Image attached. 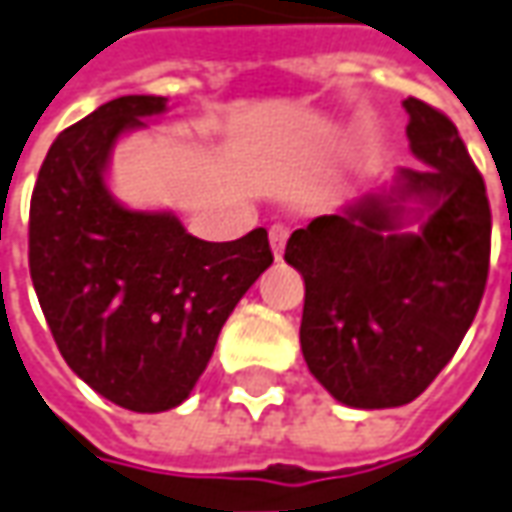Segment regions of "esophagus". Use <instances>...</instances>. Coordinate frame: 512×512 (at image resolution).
<instances>
[{
  "mask_svg": "<svg viewBox=\"0 0 512 512\" xmlns=\"http://www.w3.org/2000/svg\"><path fill=\"white\" fill-rule=\"evenodd\" d=\"M287 236H290V228L287 225H273L270 228V248H273V256H276V262L281 259V253H284V245H287Z\"/></svg>",
  "mask_w": 512,
  "mask_h": 512,
  "instance_id": "34e87169",
  "label": "esophagus"
}]
</instances>
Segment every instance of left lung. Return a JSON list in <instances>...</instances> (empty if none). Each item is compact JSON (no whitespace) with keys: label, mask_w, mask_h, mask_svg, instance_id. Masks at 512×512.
<instances>
[{"label":"left lung","mask_w":512,"mask_h":512,"mask_svg":"<svg viewBox=\"0 0 512 512\" xmlns=\"http://www.w3.org/2000/svg\"><path fill=\"white\" fill-rule=\"evenodd\" d=\"M403 106L408 146L428 168H400L389 191L315 216L284 250L304 279V360L352 408L420 397L454 358L488 284L485 180L448 115L417 98ZM417 218L420 232L402 231Z\"/></svg>","instance_id":"left-lung-1"}]
</instances>
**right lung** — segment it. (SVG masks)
Segmentation results:
<instances>
[{"instance_id":"add662e5","label":"right lung","mask_w":512,"mask_h":512,"mask_svg":"<svg viewBox=\"0 0 512 512\" xmlns=\"http://www.w3.org/2000/svg\"><path fill=\"white\" fill-rule=\"evenodd\" d=\"M166 98L123 95L64 129L30 200V279L67 366L115 406H180L219 329L273 264L267 231L202 242L174 214L123 208L106 188L112 146Z\"/></svg>"}]
</instances>
